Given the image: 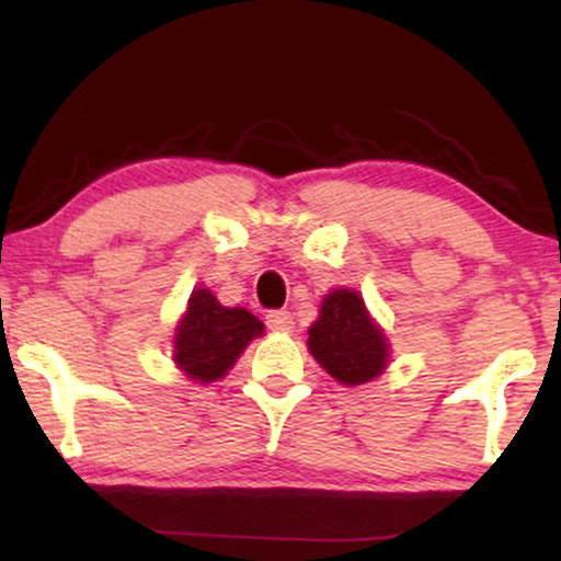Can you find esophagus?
<instances>
[{
	"mask_svg": "<svg viewBox=\"0 0 561 561\" xmlns=\"http://www.w3.org/2000/svg\"><path fill=\"white\" fill-rule=\"evenodd\" d=\"M265 324L273 329V332H290L294 329V317L286 309H275L265 313Z\"/></svg>",
	"mask_w": 561,
	"mask_h": 561,
	"instance_id": "esophagus-1",
	"label": "esophagus"
}]
</instances>
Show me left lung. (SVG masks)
<instances>
[{"instance_id":"left-lung-1","label":"left lung","mask_w":561,"mask_h":561,"mask_svg":"<svg viewBox=\"0 0 561 561\" xmlns=\"http://www.w3.org/2000/svg\"><path fill=\"white\" fill-rule=\"evenodd\" d=\"M309 350L342 386H359L382 373L388 363L386 336L367 317L355 290H332L309 329Z\"/></svg>"}]
</instances>
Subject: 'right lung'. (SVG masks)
Masks as SVG:
<instances>
[{
  "instance_id": "1",
  "label": "right lung",
  "mask_w": 561,
  "mask_h": 561,
  "mask_svg": "<svg viewBox=\"0 0 561 561\" xmlns=\"http://www.w3.org/2000/svg\"><path fill=\"white\" fill-rule=\"evenodd\" d=\"M263 334V321L244 309H225L206 288L194 290L175 332V363L198 382H211L237 363L248 342Z\"/></svg>"
}]
</instances>
